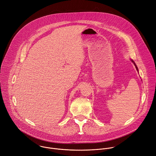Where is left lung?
I'll list each match as a JSON object with an SVG mask.
<instances>
[{
  "instance_id": "left-lung-1",
  "label": "left lung",
  "mask_w": 156,
  "mask_h": 156,
  "mask_svg": "<svg viewBox=\"0 0 156 156\" xmlns=\"http://www.w3.org/2000/svg\"><path fill=\"white\" fill-rule=\"evenodd\" d=\"M131 61H132V62H133V64H134V65H135V67H136V70H137V71H138V68H137V67H136V64H135V62H134V61H133V60H131Z\"/></svg>"
}]
</instances>
